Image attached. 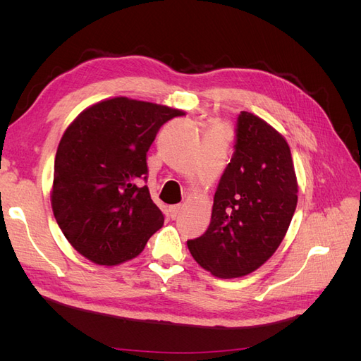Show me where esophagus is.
<instances>
[{
    "label": "esophagus",
    "mask_w": 361,
    "mask_h": 361,
    "mask_svg": "<svg viewBox=\"0 0 361 361\" xmlns=\"http://www.w3.org/2000/svg\"><path fill=\"white\" fill-rule=\"evenodd\" d=\"M182 209V204H174V206H170V216L171 218H176L179 215Z\"/></svg>",
    "instance_id": "esophagus-1"
}]
</instances>
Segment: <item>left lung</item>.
Listing matches in <instances>:
<instances>
[{"label": "left lung", "mask_w": 361, "mask_h": 361, "mask_svg": "<svg viewBox=\"0 0 361 361\" xmlns=\"http://www.w3.org/2000/svg\"><path fill=\"white\" fill-rule=\"evenodd\" d=\"M288 141L265 120L241 111L233 157L214 195L211 224L188 241L194 260L220 279L256 271L276 253L298 202Z\"/></svg>", "instance_id": "8db88e82"}]
</instances>
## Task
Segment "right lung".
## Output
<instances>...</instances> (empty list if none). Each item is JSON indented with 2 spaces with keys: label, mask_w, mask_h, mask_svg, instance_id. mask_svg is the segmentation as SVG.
<instances>
[{
  "label": "right lung",
  "mask_w": 361,
  "mask_h": 361,
  "mask_svg": "<svg viewBox=\"0 0 361 361\" xmlns=\"http://www.w3.org/2000/svg\"><path fill=\"white\" fill-rule=\"evenodd\" d=\"M182 110L129 97L97 102L64 130L54 162L51 206L71 245L97 265L137 257L164 224L150 199L146 154Z\"/></svg>",
  "instance_id": "add662e5"
}]
</instances>
